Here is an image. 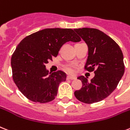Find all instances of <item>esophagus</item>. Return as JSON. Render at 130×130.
<instances>
[{
	"mask_svg": "<svg viewBox=\"0 0 130 130\" xmlns=\"http://www.w3.org/2000/svg\"><path fill=\"white\" fill-rule=\"evenodd\" d=\"M67 79H69V80H74V79H75L76 78L74 77H71V76H67Z\"/></svg>",
	"mask_w": 130,
	"mask_h": 130,
	"instance_id": "obj_1",
	"label": "esophagus"
}]
</instances>
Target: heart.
<instances>
[{"instance_id": "1", "label": "heart", "mask_w": 130, "mask_h": 130, "mask_svg": "<svg viewBox=\"0 0 130 130\" xmlns=\"http://www.w3.org/2000/svg\"><path fill=\"white\" fill-rule=\"evenodd\" d=\"M65 70L66 71L67 73H71V74H72V73H74V68H73V67L71 66V65H67V66H65Z\"/></svg>"}]
</instances>
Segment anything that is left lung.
Here are the masks:
<instances>
[{
	"label": "left lung",
	"mask_w": 130,
	"mask_h": 130,
	"mask_svg": "<svg viewBox=\"0 0 130 130\" xmlns=\"http://www.w3.org/2000/svg\"><path fill=\"white\" fill-rule=\"evenodd\" d=\"M74 30L88 46V57L84 69L95 73L90 82L84 76L78 77L82 82V87L75 91L74 95L83 103L100 102L116 89L124 73L123 53L116 42L101 30L92 28Z\"/></svg>",
	"instance_id": "1"
}]
</instances>
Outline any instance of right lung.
Segmentation results:
<instances>
[{
	"mask_svg": "<svg viewBox=\"0 0 130 130\" xmlns=\"http://www.w3.org/2000/svg\"><path fill=\"white\" fill-rule=\"evenodd\" d=\"M80 40L73 29L60 28H45L24 38L11 57L12 79L20 91L36 103L54 100L67 75L62 71L49 73L45 65L57 57L64 43Z\"/></svg>",
	"mask_w": 130,
	"mask_h": 130,
	"instance_id": "obj_1",
	"label": "right lung"
}]
</instances>
